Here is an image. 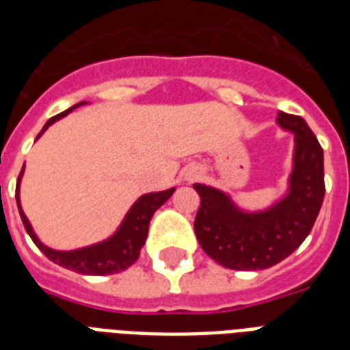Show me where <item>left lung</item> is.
Returning <instances> with one entry per match:
<instances>
[{"label":"left lung","instance_id":"1","mask_svg":"<svg viewBox=\"0 0 350 350\" xmlns=\"http://www.w3.org/2000/svg\"><path fill=\"white\" fill-rule=\"evenodd\" d=\"M276 121L294 132L293 172L282 200L265 211L247 213L224 191L194 183L202 198L194 219L196 238L227 269L261 271L285 260L309 236L323 203V148L304 118L280 111Z\"/></svg>","mask_w":350,"mask_h":350}]
</instances>
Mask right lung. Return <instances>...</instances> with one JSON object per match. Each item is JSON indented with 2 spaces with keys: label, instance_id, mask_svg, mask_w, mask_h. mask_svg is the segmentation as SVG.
<instances>
[{
  "label": "right lung",
  "instance_id": "obj_1",
  "mask_svg": "<svg viewBox=\"0 0 350 350\" xmlns=\"http://www.w3.org/2000/svg\"><path fill=\"white\" fill-rule=\"evenodd\" d=\"M83 103L85 101H81L78 105L70 107L68 111L51 118V120L45 123V126L41 129L38 137H40L54 121H57L63 116H67L68 112L74 111L76 107L83 105ZM38 137H36V139H38ZM23 169L19 172L18 185H16V202H18L19 216H21V221H23L25 225V230L29 232V236L32 238L36 247H38L49 260L54 261L56 265L65 267L68 271L79 272V274H87V276H107V274H118V272L129 269V267L139 258V250H142V247L145 245V239H147L148 234V224H150L154 213H156V211L172 196V192L176 191L174 187H172V189H167V191L148 192V194H143L142 198H137V202L129 208V213H126V216L123 218V221H121V225L118 227L116 232L112 234L109 239H105V241H100V243L89 245V247H83V249L76 250H54L51 249V247H46V245L41 243L40 238H38L34 230H32V225H30V221L27 219V216H25L23 208H21V203H19V181H21V176H23Z\"/></svg>",
  "mask_w": 350,
  "mask_h": 350
}]
</instances>
